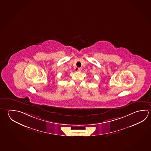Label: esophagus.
Listing matches in <instances>:
<instances>
[{
    "label": "esophagus",
    "mask_w": 151,
    "mask_h": 151,
    "mask_svg": "<svg viewBox=\"0 0 151 151\" xmlns=\"http://www.w3.org/2000/svg\"><path fill=\"white\" fill-rule=\"evenodd\" d=\"M81 70H82V68H77V71H78V72H81Z\"/></svg>",
    "instance_id": "esophagus-1"
}]
</instances>
